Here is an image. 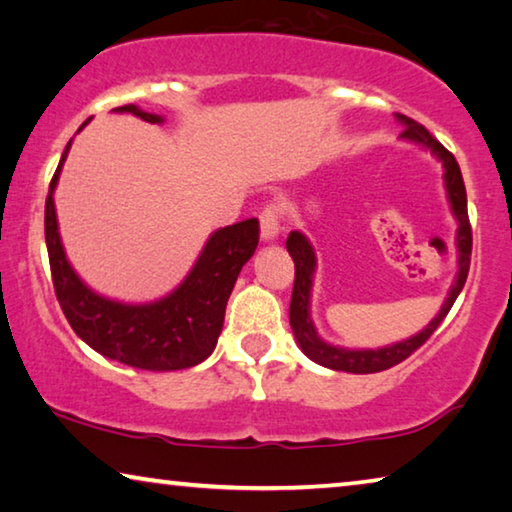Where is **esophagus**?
Masks as SVG:
<instances>
[{
  "mask_svg": "<svg viewBox=\"0 0 512 512\" xmlns=\"http://www.w3.org/2000/svg\"><path fill=\"white\" fill-rule=\"evenodd\" d=\"M281 231V224H279V208L277 206H267L261 212V235L263 240H274Z\"/></svg>",
  "mask_w": 512,
  "mask_h": 512,
  "instance_id": "1",
  "label": "esophagus"
}]
</instances>
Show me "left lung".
<instances>
[{"mask_svg":"<svg viewBox=\"0 0 512 512\" xmlns=\"http://www.w3.org/2000/svg\"><path fill=\"white\" fill-rule=\"evenodd\" d=\"M398 121L403 123V137L416 141V144L426 146L428 151L439 157L444 164V180H446V192L448 201H451L453 215L458 219V277L448 293L446 302L439 311V316L430 322V325L423 329L421 334H416L407 341L387 345V348L377 350H345L336 348V345H329L318 336L316 327H313V320L309 316V300H311V283H313V272H316V254H313L311 242L304 238L300 231H293L286 240L288 254L293 256L295 263V283H293V297H290V327H293V334L304 350V355L316 361L320 366L334 368V371H345V373H380L387 371V368L400 364L407 357L412 355L414 350H419L423 343L428 341L432 332L439 327V322L446 318V313L451 311L453 302L458 300L462 286H465L467 274H469V263H471V224L467 215V190L465 180H462L460 167L455 162L451 151L439 144V141L430 135V132L423 128L421 123H416L410 116L398 114Z\"/></svg>","mask_w":512,"mask_h":512,"instance_id":"obj_1","label":"left lung"}]
</instances>
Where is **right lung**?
Returning <instances> with one entry per match:
<instances>
[{
  "instance_id": "right-lung-1",
  "label": "right lung",
  "mask_w": 512,
  "mask_h": 512,
  "mask_svg": "<svg viewBox=\"0 0 512 512\" xmlns=\"http://www.w3.org/2000/svg\"><path fill=\"white\" fill-rule=\"evenodd\" d=\"M114 112H128L148 123H162V116L141 112L135 105L116 107ZM86 123L89 119L82 128ZM70 144L73 139L61 155L45 199V242L52 283L70 327L100 355L141 371L164 373L201 364L215 350L222 334L226 302L235 279L256 251L261 231L258 219H245L212 233L187 279L162 300L151 304L107 300L84 286L61 247L52 194Z\"/></svg>"
}]
</instances>
